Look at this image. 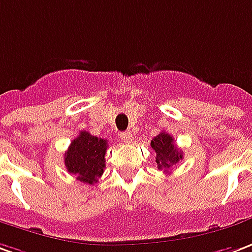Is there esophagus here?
Segmentation results:
<instances>
[{
	"mask_svg": "<svg viewBox=\"0 0 252 252\" xmlns=\"http://www.w3.org/2000/svg\"><path fill=\"white\" fill-rule=\"evenodd\" d=\"M120 138L123 142H126V143H131L132 142V133L131 132H121L120 133Z\"/></svg>",
	"mask_w": 252,
	"mask_h": 252,
	"instance_id": "1",
	"label": "esophagus"
}]
</instances>
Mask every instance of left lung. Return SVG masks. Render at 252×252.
<instances>
[{"label":"left lung","mask_w":252,"mask_h":252,"mask_svg":"<svg viewBox=\"0 0 252 252\" xmlns=\"http://www.w3.org/2000/svg\"><path fill=\"white\" fill-rule=\"evenodd\" d=\"M151 149L156 151V162L158 169L168 173L183 159V151L176 147L175 139L166 132H161L151 140Z\"/></svg>","instance_id":"left-lung-1"}]
</instances>
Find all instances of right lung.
Instances as JSON below:
<instances>
[{
	"label": "right lung",
	"instance_id": "right-lung-1",
	"mask_svg": "<svg viewBox=\"0 0 252 252\" xmlns=\"http://www.w3.org/2000/svg\"><path fill=\"white\" fill-rule=\"evenodd\" d=\"M106 150V139L96 138L90 132L82 131L65 151L64 162L66 170L76 176L77 180L94 184L103 173Z\"/></svg>",
	"mask_w": 252,
	"mask_h": 252
}]
</instances>
